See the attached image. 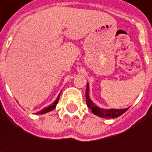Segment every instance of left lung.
Returning <instances> with one entry per match:
<instances>
[{"instance_id": "left-lung-1", "label": "left lung", "mask_w": 152, "mask_h": 152, "mask_svg": "<svg viewBox=\"0 0 152 152\" xmlns=\"http://www.w3.org/2000/svg\"><path fill=\"white\" fill-rule=\"evenodd\" d=\"M85 97H86V103L88 107L91 110V112L95 115H97L101 118H118L122 114H124L126 111L128 110V108L125 109H109V110H106V109H102V108H99L96 107L93 102H91L89 96V85L87 84V87H86V91H85Z\"/></svg>"}]
</instances>
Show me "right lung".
Listing matches in <instances>:
<instances>
[{
	"label": "right lung",
	"mask_w": 152,
	"mask_h": 152,
	"mask_svg": "<svg viewBox=\"0 0 152 152\" xmlns=\"http://www.w3.org/2000/svg\"><path fill=\"white\" fill-rule=\"evenodd\" d=\"M58 101H59V96L57 97V99H56L55 102L52 103V105H50V107H48L44 108V109H43V110H41L40 112L37 113V114H44V113H48V112H50V111H52V110H53V109L56 107V104H57Z\"/></svg>",
	"instance_id": "1"
}]
</instances>
